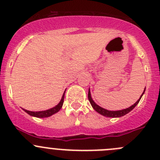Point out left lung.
I'll use <instances>...</instances> for the list:
<instances>
[{
	"label": "left lung",
	"instance_id": "8db88e82",
	"mask_svg": "<svg viewBox=\"0 0 160 160\" xmlns=\"http://www.w3.org/2000/svg\"><path fill=\"white\" fill-rule=\"evenodd\" d=\"M145 91V90H144L143 93L142 94V96H140V98L138 99L137 102H136L134 105L131 106V107H128V108H126V109H124V110H115V111H113V110H106V109L102 108V107H99V105H97V104H96V102L93 101V99H92L91 92H90V88H88V100H89L90 103H91L92 107V108L94 109V110H96L97 113H99V114L102 115V116L107 117V118H121V117L124 116V115H126L127 113H128L129 112L132 111L134 107L138 105V103L139 101H140L141 98H142V96H143Z\"/></svg>",
	"mask_w": 160,
	"mask_h": 160
}]
</instances>
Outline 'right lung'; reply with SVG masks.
<instances>
[{"label":"right lung","instance_id":"add662e5","mask_svg":"<svg viewBox=\"0 0 160 160\" xmlns=\"http://www.w3.org/2000/svg\"><path fill=\"white\" fill-rule=\"evenodd\" d=\"M66 91V90H65ZM65 91H64V94H63L62 98H61V101H60L59 103L58 104L57 106L53 107V108H50L49 110H42V111H29V110H25V109H22L26 113L29 114L30 116L32 117H35V118H48V117L52 116L54 113H58L62 107L63 103H64V93H65Z\"/></svg>","mask_w":160,"mask_h":160}]
</instances>
